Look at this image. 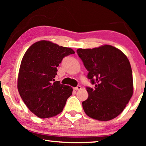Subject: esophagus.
<instances>
[{
	"instance_id": "1",
	"label": "esophagus",
	"mask_w": 146,
	"mask_h": 146,
	"mask_svg": "<svg viewBox=\"0 0 146 146\" xmlns=\"http://www.w3.org/2000/svg\"><path fill=\"white\" fill-rule=\"evenodd\" d=\"M80 89H81V86H76V87L74 88V90H76V91H77V90H80Z\"/></svg>"
}]
</instances>
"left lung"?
Listing matches in <instances>:
<instances>
[{
    "label": "left lung",
    "mask_w": 146,
    "mask_h": 146,
    "mask_svg": "<svg viewBox=\"0 0 146 146\" xmlns=\"http://www.w3.org/2000/svg\"><path fill=\"white\" fill-rule=\"evenodd\" d=\"M76 53L88 71V78L95 85L93 89L86 87L88 98L82 102L86 114L100 121L117 117L133 92L132 70L127 56L110 45L78 49Z\"/></svg>",
    "instance_id": "left-lung-1"
}]
</instances>
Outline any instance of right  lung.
I'll return each instance as SVG.
<instances>
[{"mask_svg": "<svg viewBox=\"0 0 146 146\" xmlns=\"http://www.w3.org/2000/svg\"><path fill=\"white\" fill-rule=\"evenodd\" d=\"M72 49L46 40L36 42L24 54L17 87L22 99L35 115L41 118L55 117L62 111L73 89L54 78L62 59L74 54Z\"/></svg>", "mask_w": 146, "mask_h": 146, "instance_id": "add662e5", "label": "right lung"}]
</instances>
